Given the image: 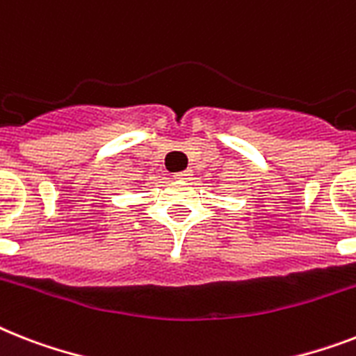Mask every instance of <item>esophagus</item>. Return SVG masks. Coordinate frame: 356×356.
<instances>
[{
	"instance_id": "1",
	"label": "esophagus",
	"mask_w": 356,
	"mask_h": 356,
	"mask_svg": "<svg viewBox=\"0 0 356 356\" xmlns=\"http://www.w3.org/2000/svg\"><path fill=\"white\" fill-rule=\"evenodd\" d=\"M175 179H190L192 177V170H184V172H177L173 175Z\"/></svg>"
}]
</instances>
